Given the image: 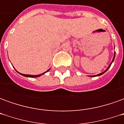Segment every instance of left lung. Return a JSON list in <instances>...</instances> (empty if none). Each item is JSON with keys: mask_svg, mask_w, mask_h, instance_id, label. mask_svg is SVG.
<instances>
[{"mask_svg": "<svg viewBox=\"0 0 124 124\" xmlns=\"http://www.w3.org/2000/svg\"><path fill=\"white\" fill-rule=\"evenodd\" d=\"M115 55H116V52H114V58H113V60H112V62H111V64H110L109 65V66H108V68H107L106 70H105V71H104V72H101V73H100V74H98V75L93 76H98L101 75V74H104V73L106 72L107 70H108V68H109L110 67V66H111V64H112V62H113V61H114V58H115Z\"/></svg>", "mask_w": 124, "mask_h": 124, "instance_id": "obj_1", "label": "left lung"}]
</instances>
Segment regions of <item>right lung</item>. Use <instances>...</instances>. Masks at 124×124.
<instances>
[{"mask_svg":"<svg viewBox=\"0 0 124 124\" xmlns=\"http://www.w3.org/2000/svg\"><path fill=\"white\" fill-rule=\"evenodd\" d=\"M49 70H50V69L47 70L46 72H48V71H49ZM46 72L43 73V74H38V75H29V74H20V73H19V74H21V75L24 76H26V77H30V78H36V77H39V76H42V74H45Z\"/></svg>","mask_w":124,"mask_h":124,"instance_id":"add662e5","label":"right lung"}]
</instances>
